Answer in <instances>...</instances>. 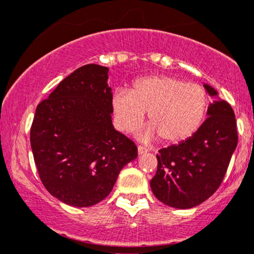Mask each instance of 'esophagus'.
<instances>
[{"mask_svg":"<svg viewBox=\"0 0 254 254\" xmlns=\"http://www.w3.org/2000/svg\"><path fill=\"white\" fill-rule=\"evenodd\" d=\"M137 150H138V154H144V153H147V151H148L147 148L142 147V145H138V148H137Z\"/></svg>","mask_w":254,"mask_h":254,"instance_id":"34e87169","label":"esophagus"}]
</instances>
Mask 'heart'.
I'll return each mask as SVG.
<instances>
[{
	"instance_id": "obj_1",
	"label": "heart",
	"mask_w": 254,
	"mask_h": 254,
	"mask_svg": "<svg viewBox=\"0 0 254 254\" xmlns=\"http://www.w3.org/2000/svg\"><path fill=\"white\" fill-rule=\"evenodd\" d=\"M112 107L121 129L133 130L148 112L150 125L141 133L142 138L151 139L159 135L166 143H178L191 137L200 127L208 98L199 84L154 75L138 78L130 92L117 90Z\"/></svg>"
}]
</instances>
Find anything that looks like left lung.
I'll list each match as a JSON object with an SVG mask.
<instances>
[{
  "mask_svg": "<svg viewBox=\"0 0 254 254\" xmlns=\"http://www.w3.org/2000/svg\"><path fill=\"white\" fill-rule=\"evenodd\" d=\"M208 94L217 92L204 84ZM208 118L199 129L179 144L157 154V171L150 188L160 202L177 209H190L208 199L222 183L238 144L234 111L216 99L209 105Z\"/></svg>",
  "mask_w": 254,
  "mask_h": 254,
  "instance_id": "obj_1",
  "label": "left lung"
}]
</instances>
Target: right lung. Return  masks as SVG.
Here are the masks:
<instances>
[{"mask_svg":"<svg viewBox=\"0 0 254 254\" xmlns=\"http://www.w3.org/2000/svg\"><path fill=\"white\" fill-rule=\"evenodd\" d=\"M109 68L87 64L37 106L31 147L43 185L71 206L94 205L112 191L136 144L113 127Z\"/></svg>","mask_w":254,"mask_h":254,"instance_id":"1","label":"right lung"}]
</instances>
